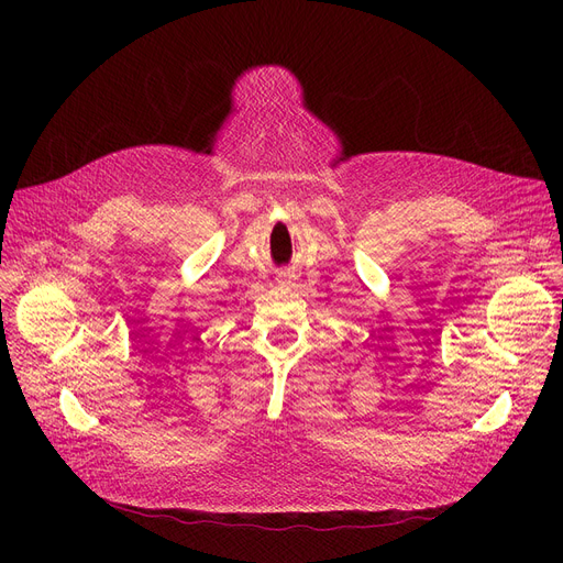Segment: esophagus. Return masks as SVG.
Segmentation results:
<instances>
[{
    "instance_id": "obj_1",
    "label": "esophagus",
    "mask_w": 563,
    "mask_h": 563,
    "mask_svg": "<svg viewBox=\"0 0 563 563\" xmlns=\"http://www.w3.org/2000/svg\"><path fill=\"white\" fill-rule=\"evenodd\" d=\"M278 283H280V285H289V283H291V276H289V274H285V276H280V278H278Z\"/></svg>"
}]
</instances>
